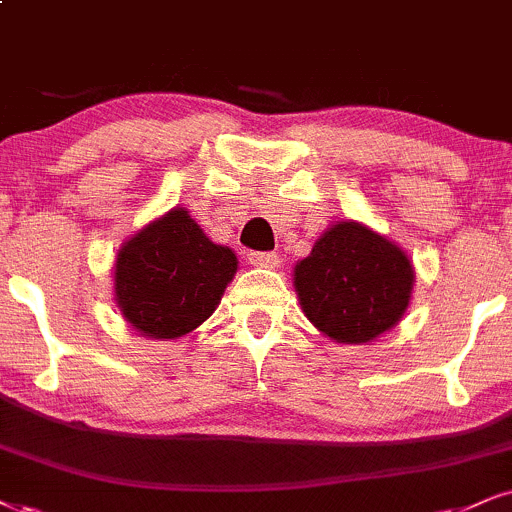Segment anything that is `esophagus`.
Returning a JSON list of instances; mask_svg holds the SVG:
<instances>
[{"label":"esophagus","instance_id":"34e87169","mask_svg":"<svg viewBox=\"0 0 512 512\" xmlns=\"http://www.w3.org/2000/svg\"><path fill=\"white\" fill-rule=\"evenodd\" d=\"M249 263L256 268H277L280 256L275 251H249Z\"/></svg>","mask_w":512,"mask_h":512}]
</instances>
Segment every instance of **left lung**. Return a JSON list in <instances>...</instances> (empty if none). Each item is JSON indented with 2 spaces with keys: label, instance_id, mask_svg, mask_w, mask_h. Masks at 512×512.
I'll return each mask as SVG.
<instances>
[{
  "label": "left lung",
  "instance_id": "left-lung-1",
  "mask_svg": "<svg viewBox=\"0 0 512 512\" xmlns=\"http://www.w3.org/2000/svg\"><path fill=\"white\" fill-rule=\"evenodd\" d=\"M415 270L394 242L356 220L320 235L294 268V289L306 318L339 344H368L401 320Z\"/></svg>",
  "mask_w": 512,
  "mask_h": 512
}]
</instances>
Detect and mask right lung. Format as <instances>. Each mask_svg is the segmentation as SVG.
<instances>
[{
  "label": "right lung",
  "instance_id": "1",
  "mask_svg": "<svg viewBox=\"0 0 512 512\" xmlns=\"http://www.w3.org/2000/svg\"><path fill=\"white\" fill-rule=\"evenodd\" d=\"M235 273V251L213 244L187 208H173L118 251L116 304L144 337L178 339L216 311Z\"/></svg>",
  "mask_w": 512,
  "mask_h": 512
}]
</instances>
